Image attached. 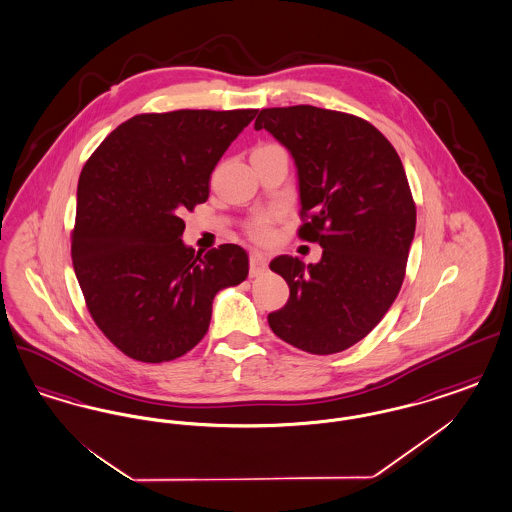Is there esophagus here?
<instances>
[{
  "label": "esophagus",
  "mask_w": 512,
  "mask_h": 512,
  "mask_svg": "<svg viewBox=\"0 0 512 512\" xmlns=\"http://www.w3.org/2000/svg\"><path fill=\"white\" fill-rule=\"evenodd\" d=\"M267 265L268 259L265 253H261V251H251L249 253V274L251 276H259L261 272H265Z\"/></svg>",
  "instance_id": "34e87169"
}]
</instances>
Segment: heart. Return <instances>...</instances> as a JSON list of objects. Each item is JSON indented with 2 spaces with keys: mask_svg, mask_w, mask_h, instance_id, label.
I'll return each mask as SVG.
<instances>
[{
  "mask_svg": "<svg viewBox=\"0 0 512 512\" xmlns=\"http://www.w3.org/2000/svg\"><path fill=\"white\" fill-rule=\"evenodd\" d=\"M272 149H278V146H274V144H259V146L253 147L251 157L263 155V153H268V151H272ZM272 224H274V217L267 215V213H261V215H255L253 219L245 224V232H247L255 242H267L268 238H270V234H272Z\"/></svg>",
  "mask_w": 512,
  "mask_h": 512,
  "instance_id": "heart-1",
  "label": "heart"
}]
</instances>
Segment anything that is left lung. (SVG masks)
<instances>
[{
  "mask_svg": "<svg viewBox=\"0 0 512 512\" xmlns=\"http://www.w3.org/2000/svg\"><path fill=\"white\" fill-rule=\"evenodd\" d=\"M292 153L301 197V240L322 247L317 265L270 261L290 286L268 315L280 340L332 355L363 340L401 290L416 226L403 163L370 122L313 105L270 107L255 121Z\"/></svg>",
  "mask_w": 512,
  "mask_h": 512,
  "instance_id": "obj_1",
  "label": "left lung"
}]
</instances>
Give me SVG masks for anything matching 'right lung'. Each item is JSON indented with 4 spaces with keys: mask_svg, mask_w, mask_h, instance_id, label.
I'll use <instances>...</instances> for the list:
<instances>
[{
    "mask_svg": "<svg viewBox=\"0 0 512 512\" xmlns=\"http://www.w3.org/2000/svg\"><path fill=\"white\" fill-rule=\"evenodd\" d=\"M257 109L144 113L117 126L78 178L74 274L99 330L130 359L165 363L209 330L213 299L247 278L240 245L195 255L182 215Z\"/></svg>",
    "mask_w": 512,
    "mask_h": 512,
    "instance_id": "add662e5",
    "label": "right lung"
}]
</instances>
